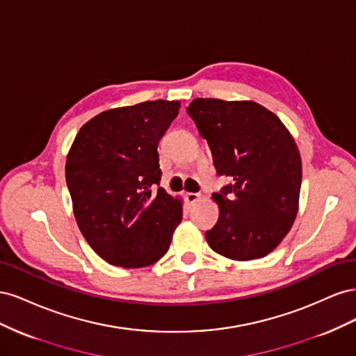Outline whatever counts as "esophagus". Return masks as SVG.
Wrapping results in <instances>:
<instances>
[{"label":"esophagus","mask_w":356,"mask_h":356,"mask_svg":"<svg viewBox=\"0 0 356 356\" xmlns=\"http://www.w3.org/2000/svg\"><path fill=\"white\" fill-rule=\"evenodd\" d=\"M200 195L199 193H187L186 195V199H187V202L190 203V204H193V203H196L197 200H200Z\"/></svg>","instance_id":"34e87169"}]
</instances>
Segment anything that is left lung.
I'll return each mask as SVG.
<instances>
[{
  "label": "left lung",
  "mask_w": 356,
  "mask_h": 356,
  "mask_svg": "<svg viewBox=\"0 0 356 356\" xmlns=\"http://www.w3.org/2000/svg\"><path fill=\"white\" fill-rule=\"evenodd\" d=\"M187 113L208 141L217 174L232 179L212 195L220 217L207 232L209 246L230 260L266 257L297 217L301 157L293 135L254 101L197 98Z\"/></svg>",
  "instance_id": "obj_1"
}]
</instances>
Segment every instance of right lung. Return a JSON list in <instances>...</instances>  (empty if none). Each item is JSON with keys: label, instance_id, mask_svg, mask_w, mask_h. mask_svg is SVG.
<instances>
[{"label": "right lung", "instance_id": "right-lung-1", "mask_svg": "<svg viewBox=\"0 0 356 356\" xmlns=\"http://www.w3.org/2000/svg\"><path fill=\"white\" fill-rule=\"evenodd\" d=\"M179 101H147L106 110L83 124L70 148L65 177L75 221L106 263L152 266L182 220V202L157 187V145Z\"/></svg>", "mask_w": 356, "mask_h": 356}]
</instances>
